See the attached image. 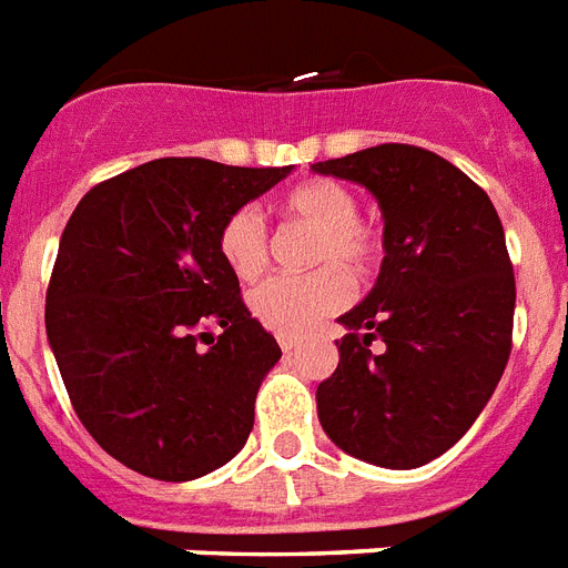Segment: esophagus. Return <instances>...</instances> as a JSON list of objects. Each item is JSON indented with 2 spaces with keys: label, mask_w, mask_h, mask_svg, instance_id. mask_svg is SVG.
Returning a JSON list of instances; mask_svg holds the SVG:
<instances>
[{
  "label": "esophagus",
  "mask_w": 568,
  "mask_h": 568,
  "mask_svg": "<svg viewBox=\"0 0 568 568\" xmlns=\"http://www.w3.org/2000/svg\"><path fill=\"white\" fill-rule=\"evenodd\" d=\"M276 342H280V348H283L285 354L297 348V339H294V336H276Z\"/></svg>",
  "instance_id": "obj_1"
}]
</instances>
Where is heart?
Wrapping results in <instances>:
<instances>
[{"label":"heart","mask_w":568,"mask_h":568,"mask_svg":"<svg viewBox=\"0 0 568 568\" xmlns=\"http://www.w3.org/2000/svg\"><path fill=\"white\" fill-rule=\"evenodd\" d=\"M280 211L288 223L318 232L313 265L327 267L306 276H271L250 292V310L271 331L297 336L352 301V280L344 272L348 270L354 280H366L378 265L381 237L361 220L357 193L333 179H310L292 187L280 202ZM216 246L237 280H255L271 255V237L262 214L253 205L232 211L220 226Z\"/></svg>","instance_id":"heart-1"}]
</instances>
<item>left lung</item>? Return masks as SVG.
Masks as SVG:
<instances>
[{
  "label": "left lung",
  "mask_w": 568,
  "mask_h": 568,
  "mask_svg": "<svg viewBox=\"0 0 568 568\" xmlns=\"http://www.w3.org/2000/svg\"><path fill=\"white\" fill-rule=\"evenodd\" d=\"M313 169L363 184L384 214L381 274L339 318L348 333L315 393L318 419L348 456L410 470L474 426L506 369L515 274L504 226L486 190L417 145L384 142Z\"/></svg>",
  "instance_id": "left-lung-1"
}]
</instances>
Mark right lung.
Masks as SVG:
<instances>
[{"mask_svg":"<svg viewBox=\"0 0 568 568\" xmlns=\"http://www.w3.org/2000/svg\"><path fill=\"white\" fill-rule=\"evenodd\" d=\"M288 172L160 158L73 207L47 285V339L85 432L130 470L187 483L250 438L255 393L283 352L216 237Z\"/></svg>","mask_w":568,"mask_h":568,"instance_id":"obj_1","label":"right lung"}]
</instances>
